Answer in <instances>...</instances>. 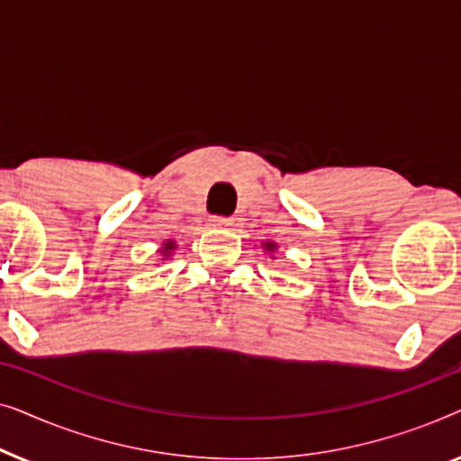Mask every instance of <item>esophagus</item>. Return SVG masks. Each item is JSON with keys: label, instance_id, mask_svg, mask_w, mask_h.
<instances>
[{"label": "esophagus", "instance_id": "1", "mask_svg": "<svg viewBox=\"0 0 461 461\" xmlns=\"http://www.w3.org/2000/svg\"><path fill=\"white\" fill-rule=\"evenodd\" d=\"M210 224L216 226V229H224V226H230L232 220L230 218H224V216H212L210 218Z\"/></svg>", "mask_w": 461, "mask_h": 461}]
</instances>
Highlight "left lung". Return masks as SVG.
Listing matches in <instances>:
<instances>
[{
  "instance_id": "1",
  "label": "left lung",
  "mask_w": 461,
  "mask_h": 461,
  "mask_svg": "<svg viewBox=\"0 0 461 461\" xmlns=\"http://www.w3.org/2000/svg\"><path fill=\"white\" fill-rule=\"evenodd\" d=\"M262 248H264V251H267V254H270V258H275L273 256L275 249H276V243L275 241H264Z\"/></svg>"
}]
</instances>
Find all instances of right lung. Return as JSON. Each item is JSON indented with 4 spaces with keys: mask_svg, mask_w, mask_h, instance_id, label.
I'll return each instance as SVG.
<instances>
[{
    "mask_svg": "<svg viewBox=\"0 0 461 461\" xmlns=\"http://www.w3.org/2000/svg\"><path fill=\"white\" fill-rule=\"evenodd\" d=\"M174 249H176V243L172 241V239H167V241H163V245L159 248V254H161L159 260H161V262L169 260V256L174 254Z\"/></svg>",
    "mask_w": 461,
    "mask_h": 461,
    "instance_id": "obj_1",
    "label": "right lung"
}]
</instances>
